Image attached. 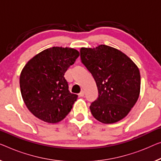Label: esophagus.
Masks as SVG:
<instances>
[{
  "mask_svg": "<svg viewBox=\"0 0 161 161\" xmlns=\"http://www.w3.org/2000/svg\"><path fill=\"white\" fill-rule=\"evenodd\" d=\"M84 95H85V92H84L83 90H81L80 94H79V97H83Z\"/></svg>",
  "mask_w": 161,
  "mask_h": 161,
  "instance_id": "esophagus-1",
  "label": "esophagus"
}]
</instances>
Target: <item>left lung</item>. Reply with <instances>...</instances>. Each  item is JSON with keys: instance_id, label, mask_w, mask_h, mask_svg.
Masks as SVG:
<instances>
[{"instance_id": "left-lung-1", "label": "left lung", "mask_w": 161, "mask_h": 161, "mask_svg": "<svg viewBox=\"0 0 161 161\" xmlns=\"http://www.w3.org/2000/svg\"><path fill=\"white\" fill-rule=\"evenodd\" d=\"M82 64L95 79L98 97L90 108L94 118L114 124L128 115L140 92V73L132 60L114 47H81Z\"/></svg>"}]
</instances>
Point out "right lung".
<instances>
[{"label":"right lung","mask_w":161,"mask_h":161,"mask_svg":"<svg viewBox=\"0 0 161 161\" xmlns=\"http://www.w3.org/2000/svg\"><path fill=\"white\" fill-rule=\"evenodd\" d=\"M79 56L76 49L53 47L26 64L19 79L21 93L26 106L35 117L56 124L71 111L78 95L69 92L64 74Z\"/></svg>","instance_id":"1"}]
</instances>
